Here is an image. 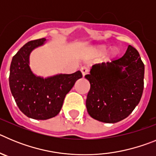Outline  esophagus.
Masks as SVG:
<instances>
[{
  "mask_svg": "<svg viewBox=\"0 0 156 156\" xmlns=\"http://www.w3.org/2000/svg\"><path fill=\"white\" fill-rule=\"evenodd\" d=\"M80 71H81V73H82L83 76H84L86 74L88 73L89 69H88V68H87V67H86V66H83V67H81V68H80Z\"/></svg>",
  "mask_w": 156,
  "mask_h": 156,
  "instance_id": "1",
  "label": "esophagus"
}]
</instances>
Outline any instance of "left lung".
<instances>
[{"instance_id": "obj_1", "label": "left lung", "mask_w": 156, "mask_h": 156, "mask_svg": "<svg viewBox=\"0 0 156 156\" xmlns=\"http://www.w3.org/2000/svg\"><path fill=\"white\" fill-rule=\"evenodd\" d=\"M144 76V63L131 45L122 57L94 65L85 76L90 83L86 100L88 114L108 123L126 118L141 98Z\"/></svg>"}]
</instances>
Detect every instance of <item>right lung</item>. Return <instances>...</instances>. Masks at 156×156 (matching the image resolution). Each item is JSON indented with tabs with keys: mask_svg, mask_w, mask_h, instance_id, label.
<instances>
[{
	"mask_svg": "<svg viewBox=\"0 0 156 156\" xmlns=\"http://www.w3.org/2000/svg\"><path fill=\"white\" fill-rule=\"evenodd\" d=\"M46 39L27 43L12 58L9 86L20 111L34 119H51L59 113L66 95L82 77L80 71L43 78L33 73L30 55L34 48L44 44Z\"/></svg>",
	"mask_w": 156,
	"mask_h": 156,
	"instance_id": "add662e5",
	"label": "right lung"
}]
</instances>
